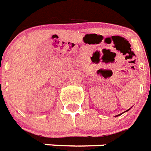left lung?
I'll return each mask as SVG.
<instances>
[{
	"label": "left lung",
	"instance_id": "left-lung-1",
	"mask_svg": "<svg viewBox=\"0 0 151 151\" xmlns=\"http://www.w3.org/2000/svg\"><path fill=\"white\" fill-rule=\"evenodd\" d=\"M119 115H120V114H119ZM119 115H117V116H119Z\"/></svg>",
	"mask_w": 151,
	"mask_h": 151
}]
</instances>
